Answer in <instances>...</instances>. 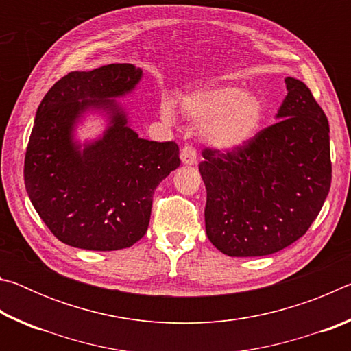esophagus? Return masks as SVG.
Segmentation results:
<instances>
[{"label": "esophagus", "instance_id": "1", "mask_svg": "<svg viewBox=\"0 0 351 351\" xmlns=\"http://www.w3.org/2000/svg\"><path fill=\"white\" fill-rule=\"evenodd\" d=\"M181 161L186 165L197 164V148L192 145H186L181 150Z\"/></svg>", "mask_w": 351, "mask_h": 351}]
</instances>
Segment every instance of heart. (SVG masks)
Wrapping results in <instances>:
<instances>
[{"instance_id": "heart-1", "label": "heart", "mask_w": 351, "mask_h": 351, "mask_svg": "<svg viewBox=\"0 0 351 351\" xmlns=\"http://www.w3.org/2000/svg\"><path fill=\"white\" fill-rule=\"evenodd\" d=\"M181 110L192 121L203 123L201 134L219 150H235L251 141L265 117V105L254 93L234 85H206L181 96ZM161 114L175 121V105L164 99Z\"/></svg>"}]
</instances>
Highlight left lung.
<instances>
[{
    "mask_svg": "<svg viewBox=\"0 0 351 351\" xmlns=\"http://www.w3.org/2000/svg\"><path fill=\"white\" fill-rule=\"evenodd\" d=\"M277 122L243 147L206 148V234L229 257L282 251L304 235L330 192V127L304 82L287 77Z\"/></svg>",
    "mask_w": 351,
    "mask_h": 351,
    "instance_id": "obj_1",
    "label": "left lung"
}]
</instances>
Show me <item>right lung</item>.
<instances>
[{"label": "right lung", "instance_id": "1", "mask_svg": "<svg viewBox=\"0 0 351 351\" xmlns=\"http://www.w3.org/2000/svg\"><path fill=\"white\" fill-rule=\"evenodd\" d=\"M141 79L142 69L130 63L73 71L38 105L25 158L26 192L64 245L88 251L133 246L147 232L154 190L180 167L176 142L139 138L117 104ZM88 110L105 112L109 127L82 146L73 130Z\"/></svg>", "mask_w": 351, "mask_h": 351}]
</instances>
